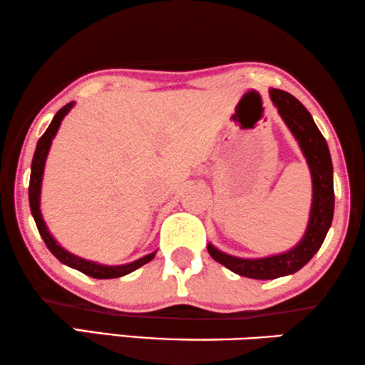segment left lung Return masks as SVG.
<instances>
[{
  "mask_svg": "<svg viewBox=\"0 0 365 365\" xmlns=\"http://www.w3.org/2000/svg\"><path fill=\"white\" fill-rule=\"evenodd\" d=\"M270 97L274 107L278 108L279 117L297 138L308 163L311 181H313V202H311L309 220L303 239L288 252L263 258H240L220 252L212 244H207V252L215 262L240 277L253 279H274L293 274L303 268L323 245L334 215L332 161L324 136L321 135L304 105L292 93L270 88Z\"/></svg>",
  "mask_w": 365,
  "mask_h": 365,
  "instance_id": "obj_1",
  "label": "left lung"
}]
</instances>
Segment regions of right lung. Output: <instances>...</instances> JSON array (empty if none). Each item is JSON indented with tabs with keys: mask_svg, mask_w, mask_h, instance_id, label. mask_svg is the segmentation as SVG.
Here are the masks:
<instances>
[{
	"mask_svg": "<svg viewBox=\"0 0 365 365\" xmlns=\"http://www.w3.org/2000/svg\"><path fill=\"white\" fill-rule=\"evenodd\" d=\"M72 107H73V102L67 103L66 107H62L59 112L56 113V117L52 118V121H51L49 128L44 131V135H42L39 141H38V146H36L33 165H31V179H29L31 214H33L34 222H36V225H38V230H39V234L42 237V240H44V244L47 245V248H49L52 255H54L59 262L64 263V265L71 267V268H76V270L86 273L92 278H98V279L125 277V274L135 272L136 268L143 267L145 263L151 262L153 258H155L156 252L148 253V255L138 258V260H135L131 263H125V265H113V267L100 265V263H97V262L86 260V258L73 255V253L67 252L66 248H62L59 245V242H57L54 237H52L49 229H47L44 219H42V214H41V186H42V176H44L46 160H47V155H49L52 140H54L57 130H59V126H61V121L64 120V117L68 112H71Z\"/></svg>",
	"mask_w": 365,
	"mask_h": 365,
	"instance_id": "add662e5",
	"label": "right lung"
}]
</instances>
